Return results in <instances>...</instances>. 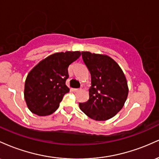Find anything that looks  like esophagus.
Here are the masks:
<instances>
[{
  "instance_id": "34e87169",
  "label": "esophagus",
  "mask_w": 159,
  "mask_h": 159,
  "mask_svg": "<svg viewBox=\"0 0 159 159\" xmlns=\"http://www.w3.org/2000/svg\"><path fill=\"white\" fill-rule=\"evenodd\" d=\"M72 91H73L74 93H77V92H78V91H80V89L74 88V89H72Z\"/></svg>"
}]
</instances>
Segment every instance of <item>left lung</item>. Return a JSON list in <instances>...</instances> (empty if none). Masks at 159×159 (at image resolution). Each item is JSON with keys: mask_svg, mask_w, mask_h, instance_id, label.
Returning a JSON list of instances; mask_svg holds the SVG:
<instances>
[{"mask_svg": "<svg viewBox=\"0 0 159 159\" xmlns=\"http://www.w3.org/2000/svg\"><path fill=\"white\" fill-rule=\"evenodd\" d=\"M91 75L88 101L79 103L80 109L91 119L104 121L112 118L123 107L129 88L120 66L103 54L81 52Z\"/></svg>", "mask_w": 159, "mask_h": 159, "instance_id": "obj_1", "label": "left lung"}]
</instances>
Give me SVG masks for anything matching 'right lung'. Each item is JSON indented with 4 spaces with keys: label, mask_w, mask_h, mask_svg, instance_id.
Masks as SVG:
<instances>
[{
    "label": "right lung",
    "mask_w": 159,
    "mask_h": 159,
    "mask_svg": "<svg viewBox=\"0 0 159 159\" xmlns=\"http://www.w3.org/2000/svg\"><path fill=\"white\" fill-rule=\"evenodd\" d=\"M80 56V52L55 53L32 69L27 76L24 93L32 113L46 116L58 108L63 96L69 92L66 85L69 66Z\"/></svg>",
    "instance_id": "right-lung-1"
}]
</instances>
